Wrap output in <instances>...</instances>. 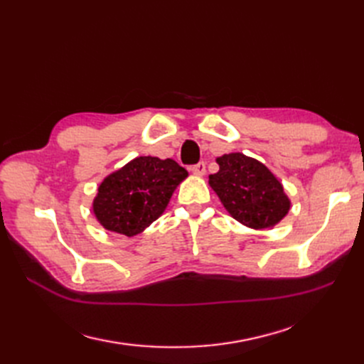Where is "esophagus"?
Segmentation results:
<instances>
[{"instance_id":"obj_1","label":"esophagus","mask_w":364,"mask_h":364,"mask_svg":"<svg viewBox=\"0 0 364 364\" xmlns=\"http://www.w3.org/2000/svg\"><path fill=\"white\" fill-rule=\"evenodd\" d=\"M191 171H193L196 176H203V174L206 173V164H205V162H199V164L193 165Z\"/></svg>"}]
</instances>
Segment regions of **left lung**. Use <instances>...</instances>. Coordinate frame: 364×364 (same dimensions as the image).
<instances>
[{"label":"left lung","mask_w":364,"mask_h":364,"mask_svg":"<svg viewBox=\"0 0 364 364\" xmlns=\"http://www.w3.org/2000/svg\"><path fill=\"white\" fill-rule=\"evenodd\" d=\"M220 170L209 174V185L226 211L252 229L278 225L291 206L282 183L259 161L243 153L217 158Z\"/></svg>","instance_id":"1"}]
</instances>
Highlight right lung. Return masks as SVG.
<instances>
[{
	"label": "right lung",
	"instance_id": "right-lung-1",
	"mask_svg": "<svg viewBox=\"0 0 364 364\" xmlns=\"http://www.w3.org/2000/svg\"><path fill=\"white\" fill-rule=\"evenodd\" d=\"M186 176L188 171L173 159L135 158L98 186L94 214L105 229L134 237L165 211Z\"/></svg>",
	"mask_w": 364,
	"mask_h": 364
}]
</instances>
